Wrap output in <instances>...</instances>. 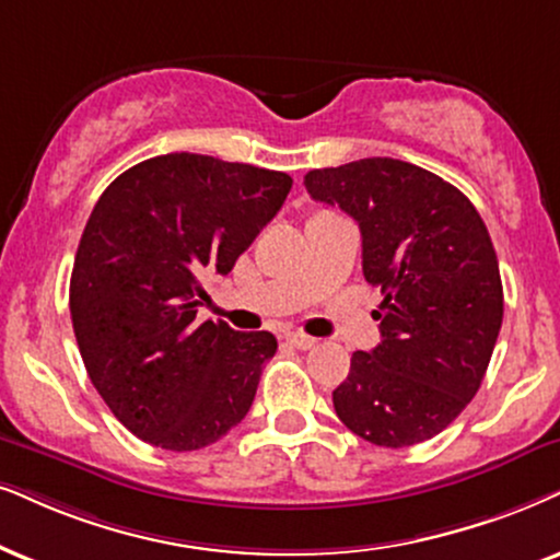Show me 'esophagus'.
<instances>
[{
	"label": "esophagus",
	"mask_w": 560,
	"mask_h": 560,
	"mask_svg": "<svg viewBox=\"0 0 560 560\" xmlns=\"http://www.w3.org/2000/svg\"><path fill=\"white\" fill-rule=\"evenodd\" d=\"M284 338H287V343H292L294 349H300V351H307V349H313V346L317 343L313 336H304V332H300V330H289Z\"/></svg>",
	"instance_id": "34e87169"
}]
</instances>
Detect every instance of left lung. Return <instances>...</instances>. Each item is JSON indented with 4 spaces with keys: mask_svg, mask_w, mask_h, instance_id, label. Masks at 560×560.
<instances>
[{
    "mask_svg": "<svg viewBox=\"0 0 560 560\" xmlns=\"http://www.w3.org/2000/svg\"><path fill=\"white\" fill-rule=\"evenodd\" d=\"M304 186L359 224L364 279L385 296L374 313L382 341L353 353L332 390L338 419L377 447L427 442L478 393L501 330L483 219L447 180L393 158L310 170Z\"/></svg>",
    "mask_w": 560,
    "mask_h": 560,
    "instance_id": "left-lung-1",
    "label": "left lung"
}]
</instances>
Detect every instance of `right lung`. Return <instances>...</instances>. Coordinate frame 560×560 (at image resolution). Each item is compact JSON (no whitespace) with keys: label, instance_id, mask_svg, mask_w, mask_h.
<instances>
[{"label":"right lung","instance_id":"obj_1","mask_svg":"<svg viewBox=\"0 0 560 560\" xmlns=\"http://www.w3.org/2000/svg\"><path fill=\"white\" fill-rule=\"evenodd\" d=\"M279 170L173 152L126 170L82 232L69 313L105 406L154 447L190 452L245 419L268 330L198 323L203 273H230L287 201Z\"/></svg>","mask_w":560,"mask_h":560}]
</instances>
